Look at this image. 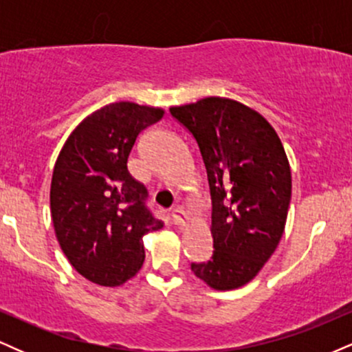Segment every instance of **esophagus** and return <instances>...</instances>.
<instances>
[{"label":"esophagus","mask_w":352,"mask_h":352,"mask_svg":"<svg viewBox=\"0 0 352 352\" xmlns=\"http://www.w3.org/2000/svg\"><path fill=\"white\" fill-rule=\"evenodd\" d=\"M172 218H173V223L179 225V227H184V225L187 223L188 215L182 207H175L172 210Z\"/></svg>","instance_id":"esophagus-1"}]
</instances>
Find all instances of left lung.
<instances>
[{"mask_svg": "<svg viewBox=\"0 0 352 352\" xmlns=\"http://www.w3.org/2000/svg\"><path fill=\"white\" fill-rule=\"evenodd\" d=\"M170 112L199 144L213 205V256L192 272L217 292L241 288L285 233L292 200L285 147L260 112L235 99L210 96Z\"/></svg>", "mask_w": 352, "mask_h": 352, "instance_id": "obj_1", "label": "left lung"}]
</instances>
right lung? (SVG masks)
<instances>
[{"mask_svg": "<svg viewBox=\"0 0 352 352\" xmlns=\"http://www.w3.org/2000/svg\"><path fill=\"white\" fill-rule=\"evenodd\" d=\"M164 114L131 100L107 104L80 120L54 164L56 238L72 268L99 286L134 278L144 265V235L164 228L145 207L147 190L127 170L137 135Z\"/></svg>", "mask_w": 352, "mask_h": 352, "instance_id": "1", "label": "right lung"}]
</instances>
